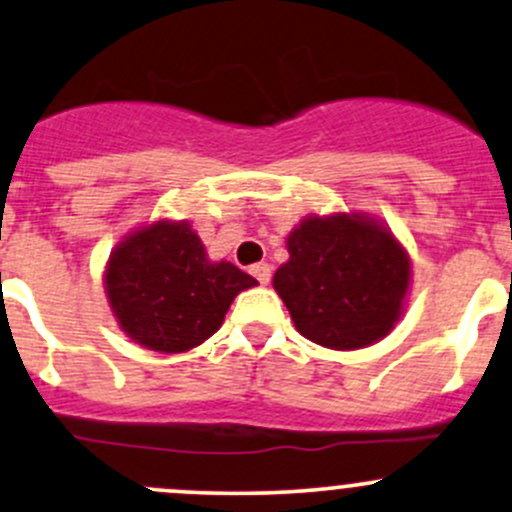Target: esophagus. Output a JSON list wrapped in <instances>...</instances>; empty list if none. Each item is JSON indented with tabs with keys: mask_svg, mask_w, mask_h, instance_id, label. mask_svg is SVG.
<instances>
[{
	"mask_svg": "<svg viewBox=\"0 0 512 512\" xmlns=\"http://www.w3.org/2000/svg\"><path fill=\"white\" fill-rule=\"evenodd\" d=\"M250 274H252V277H255L260 284H267L269 277H272V267L265 265V262H260V265H252V267H250Z\"/></svg>",
	"mask_w": 512,
	"mask_h": 512,
	"instance_id": "34e87169",
	"label": "esophagus"
}]
</instances>
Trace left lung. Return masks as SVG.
I'll return each instance as SVG.
<instances>
[{
    "label": "left lung",
    "instance_id": "8db88e82",
    "mask_svg": "<svg viewBox=\"0 0 512 512\" xmlns=\"http://www.w3.org/2000/svg\"><path fill=\"white\" fill-rule=\"evenodd\" d=\"M286 250L272 286L306 340L362 350L401 323L413 265L384 221L359 211L308 213L286 235Z\"/></svg>",
    "mask_w": 512,
    "mask_h": 512
}]
</instances>
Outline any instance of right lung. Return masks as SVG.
Wrapping results in <instances>:
<instances>
[{"mask_svg":"<svg viewBox=\"0 0 512 512\" xmlns=\"http://www.w3.org/2000/svg\"><path fill=\"white\" fill-rule=\"evenodd\" d=\"M116 325L145 350L179 355L223 325L230 303L257 279L213 262L189 221L157 218L123 235L104 267Z\"/></svg>","mask_w":512,"mask_h":512,"instance_id":"obj_1","label":"right lung"}]
</instances>
